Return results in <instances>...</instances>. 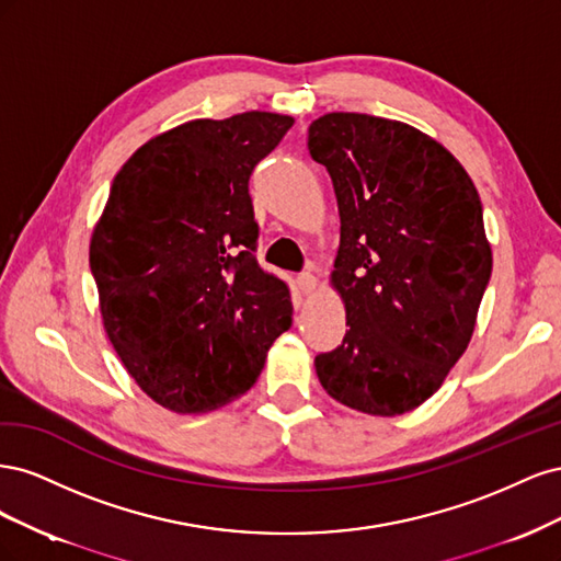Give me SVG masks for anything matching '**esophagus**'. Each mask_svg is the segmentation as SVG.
I'll return each instance as SVG.
<instances>
[{
  "instance_id": "34e87169",
  "label": "esophagus",
  "mask_w": 561,
  "mask_h": 561,
  "mask_svg": "<svg viewBox=\"0 0 561 561\" xmlns=\"http://www.w3.org/2000/svg\"><path fill=\"white\" fill-rule=\"evenodd\" d=\"M316 285H318V280H316V276L311 274V271H304V274L297 276V290L301 295H311L316 290Z\"/></svg>"
}]
</instances>
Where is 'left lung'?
<instances>
[{
	"label": "left lung",
	"mask_w": 561,
	"mask_h": 561,
	"mask_svg": "<svg viewBox=\"0 0 561 561\" xmlns=\"http://www.w3.org/2000/svg\"><path fill=\"white\" fill-rule=\"evenodd\" d=\"M309 151L342 217L332 283L348 328L316 355L318 379L351 410L404 414L443 386L472 336L491 278L480 194L443 145L381 116H320Z\"/></svg>",
	"instance_id": "8db88e82"
}]
</instances>
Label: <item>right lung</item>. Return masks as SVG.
Instances as JSON below:
<instances>
[{"mask_svg":"<svg viewBox=\"0 0 561 561\" xmlns=\"http://www.w3.org/2000/svg\"><path fill=\"white\" fill-rule=\"evenodd\" d=\"M293 116L198 118L142 145L116 173L91 239L110 342L145 393L208 412L257 381L293 325L290 287L257 262L250 175Z\"/></svg>","mask_w":561,"mask_h":561,"instance_id":"1","label":"right lung"}]
</instances>
